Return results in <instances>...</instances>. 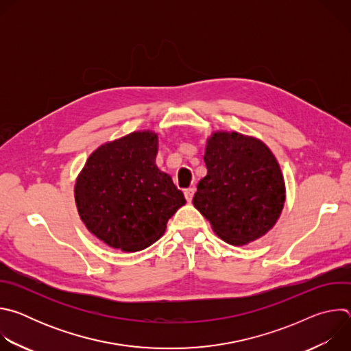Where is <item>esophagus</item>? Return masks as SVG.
Segmentation results:
<instances>
[{"instance_id": "obj_1", "label": "esophagus", "mask_w": 351, "mask_h": 351, "mask_svg": "<svg viewBox=\"0 0 351 351\" xmlns=\"http://www.w3.org/2000/svg\"><path fill=\"white\" fill-rule=\"evenodd\" d=\"M194 193H195V189H194V187H189V189H186V190H184V197H186V199H187L189 203H191V199H193Z\"/></svg>"}]
</instances>
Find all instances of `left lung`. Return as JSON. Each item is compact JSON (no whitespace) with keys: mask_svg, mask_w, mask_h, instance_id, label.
Wrapping results in <instances>:
<instances>
[{"mask_svg":"<svg viewBox=\"0 0 351 351\" xmlns=\"http://www.w3.org/2000/svg\"><path fill=\"white\" fill-rule=\"evenodd\" d=\"M207 176L194 207L226 243L243 245L264 236L285 206V180L271 149L236 132H217L206 145Z\"/></svg>","mask_w":351,"mask_h":351,"instance_id":"8db88e82","label":"left lung"}]
</instances>
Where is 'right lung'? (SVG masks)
Segmentation results:
<instances>
[{"instance_id":"obj_1","label":"right lung","mask_w":351,"mask_h":351,"mask_svg":"<svg viewBox=\"0 0 351 351\" xmlns=\"http://www.w3.org/2000/svg\"><path fill=\"white\" fill-rule=\"evenodd\" d=\"M158 137L134 132L98 147L77 176L75 199L86 228L122 252L157 241L184 206L183 193L158 169Z\"/></svg>"}]
</instances>
